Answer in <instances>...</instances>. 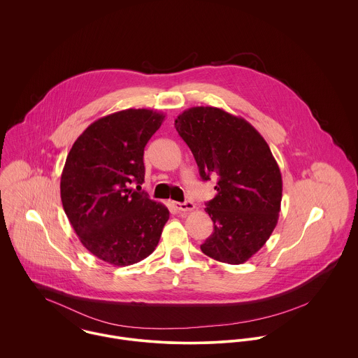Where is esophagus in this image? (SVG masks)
<instances>
[{
    "instance_id": "1",
    "label": "esophagus",
    "mask_w": 358,
    "mask_h": 358,
    "mask_svg": "<svg viewBox=\"0 0 358 358\" xmlns=\"http://www.w3.org/2000/svg\"><path fill=\"white\" fill-rule=\"evenodd\" d=\"M173 206L179 210V212H187V210H193L196 208V205L192 201H185V203H173Z\"/></svg>"
}]
</instances>
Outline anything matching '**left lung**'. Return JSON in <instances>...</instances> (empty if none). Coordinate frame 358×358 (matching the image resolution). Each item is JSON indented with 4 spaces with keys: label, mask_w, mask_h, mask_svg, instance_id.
<instances>
[{
    "label": "left lung",
    "mask_w": 358,
    "mask_h": 358,
    "mask_svg": "<svg viewBox=\"0 0 358 358\" xmlns=\"http://www.w3.org/2000/svg\"><path fill=\"white\" fill-rule=\"evenodd\" d=\"M175 128L201 179L219 175L216 196L205 204L213 233L201 251L229 264L247 262L271 236L281 209L282 178L268 145L248 121L210 106L185 110Z\"/></svg>",
    "instance_id": "1"
}]
</instances>
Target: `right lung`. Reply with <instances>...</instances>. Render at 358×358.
<instances>
[{"label":"right lung","mask_w":358,"mask_h":358,"mask_svg":"<svg viewBox=\"0 0 358 358\" xmlns=\"http://www.w3.org/2000/svg\"><path fill=\"white\" fill-rule=\"evenodd\" d=\"M165 115L128 108L92 122L74 142L60 178V199L81 244L114 266L155 250L168 208L134 192L145 182V148Z\"/></svg>","instance_id":"obj_1"}]
</instances>
